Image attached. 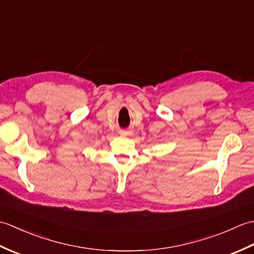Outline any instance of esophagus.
I'll use <instances>...</instances> for the list:
<instances>
[{"mask_svg":"<svg viewBox=\"0 0 254 254\" xmlns=\"http://www.w3.org/2000/svg\"><path fill=\"white\" fill-rule=\"evenodd\" d=\"M122 135H128V134H130V131H121L120 132Z\"/></svg>","mask_w":254,"mask_h":254,"instance_id":"34e87169","label":"esophagus"}]
</instances>
